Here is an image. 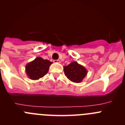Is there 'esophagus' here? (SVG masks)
Masks as SVG:
<instances>
[{
    "instance_id": "obj_1",
    "label": "esophagus",
    "mask_w": 125,
    "mask_h": 125,
    "mask_svg": "<svg viewBox=\"0 0 125 125\" xmlns=\"http://www.w3.org/2000/svg\"><path fill=\"white\" fill-rule=\"evenodd\" d=\"M53 62L54 63H60V60H53Z\"/></svg>"
}]
</instances>
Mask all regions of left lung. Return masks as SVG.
Instances as JSON below:
<instances>
[{
	"instance_id": "left-lung-1",
	"label": "left lung",
	"mask_w": 125,
	"mask_h": 125,
	"mask_svg": "<svg viewBox=\"0 0 125 125\" xmlns=\"http://www.w3.org/2000/svg\"><path fill=\"white\" fill-rule=\"evenodd\" d=\"M63 69L67 78L76 83H81L87 73L84 66L76 62H73L67 66H64Z\"/></svg>"
}]
</instances>
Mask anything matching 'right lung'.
<instances>
[{
    "instance_id": "1",
    "label": "right lung",
    "mask_w": 125,
    "mask_h": 125,
    "mask_svg": "<svg viewBox=\"0 0 125 125\" xmlns=\"http://www.w3.org/2000/svg\"><path fill=\"white\" fill-rule=\"evenodd\" d=\"M52 63L49 60H44L40 57H36L26 65V73L31 80H39L47 73Z\"/></svg>"
}]
</instances>
